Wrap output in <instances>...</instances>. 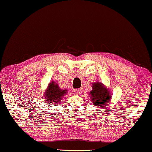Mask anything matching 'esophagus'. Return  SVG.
<instances>
[{"instance_id": "1", "label": "esophagus", "mask_w": 152, "mask_h": 152, "mask_svg": "<svg viewBox=\"0 0 152 152\" xmlns=\"http://www.w3.org/2000/svg\"><path fill=\"white\" fill-rule=\"evenodd\" d=\"M83 89H76L74 91V93L75 95H80L81 94V92H82Z\"/></svg>"}]
</instances>
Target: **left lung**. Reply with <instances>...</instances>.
Instances as JSON below:
<instances>
[{"mask_svg":"<svg viewBox=\"0 0 152 152\" xmlns=\"http://www.w3.org/2000/svg\"><path fill=\"white\" fill-rule=\"evenodd\" d=\"M91 103L96 108H104L108 106L112 98V94L101 82L92 83V90L89 93Z\"/></svg>","mask_w":152,"mask_h":152,"instance_id":"8db88e82","label":"left lung"}]
</instances>
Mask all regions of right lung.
<instances>
[{
	"mask_svg": "<svg viewBox=\"0 0 152 152\" xmlns=\"http://www.w3.org/2000/svg\"><path fill=\"white\" fill-rule=\"evenodd\" d=\"M67 89H62L59 87L57 83L54 81L48 84L44 93V98L47 104H53L54 106H57L61 102L63 96L67 94Z\"/></svg>",
	"mask_w": 152,
	"mask_h": 152,
	"instance_id": "obj_1",
	"label": "right lung"
}]
</instances>
